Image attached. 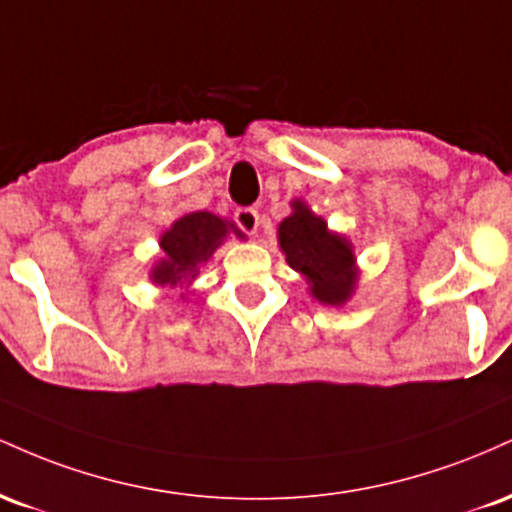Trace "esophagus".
Masks as SVG:
<instances>
[{"instance_id": "34e87169", "label": "esophagus", "mask_w": 512, "mask_h": 512, "mask_svg": "<svg viewBox=\"0 0 512 512\" xmlns=\"http://www.w3.org/2000/svg\"><path fill=\"white\" fill-rule=\"evenodd\" d=\"M236 223L240 226V231L250 233V236H255L257 228H260V214H257L255 209L245 207V209H238L236 211Z\"/></svg>"}]
</instances>
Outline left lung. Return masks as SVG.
Here are the masks:
<instances>
[{
	"mask_svg": "<svg viewBox=\"0 0 512 512\" xmlns=\"http://www.w3.org/2000/svg\"><path fill=\"white\" fill-rule=\"evenodd\" d=\"M276 240L289 267L303 276L317 303L339 308L351 301L358 286L354 243L332 231L303 199L291 202V214L279 223Z\"/></svg>",
	"mask_w": 512,
	"mask_h": 512,
	"instance_id": "left-lung-1",
	"label": "left lung"
}]
</instances>
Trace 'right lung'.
I'll return each instance as SVG.
<instances>
[{"label": "right lung", "mask_w": 512, "mask_h": 512, "mask_svg": "<svg viewBox=\"0 0 512 512\" xmlns=\"http://www.w3.org/2000/svg\"><path fill=\"white\" fill-rule=\"evenodd\" d=\"M245 238L233 221L221 219L211 211H190L170 223V228L161 233V257L151 264V284L161 289H182L180 298L192 289L199 267L211 260L216 250L226 243L228 236Z\"/></svg>", "instance_id": "1"}]
</instances>
